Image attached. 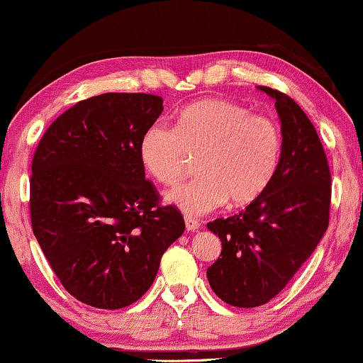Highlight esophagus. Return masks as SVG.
<instances>
[{
	"instance_id": "34e87169",
	"label": "esophagus",
	"mask_w": 363,
	"mask_h": 363,
	"mask_svg": "<svg viewBox=\"0 0 363 363\" xmlns=\"http://www.w3.org/2000/svg\"><path fill=\"white\" fill-rule=\"evenodd\" d=\"M185 227L188 232H196L200 228V222L199 220L191 218V216H185Z\"/></svg>"
}]
</instances>
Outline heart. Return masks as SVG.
I'll return each mask as SVG.
<instances>
[{
    "label": "heart",
    "mask_w": 363,
    "mask_h": 363,
    "mask_svg": "<svg viewBox=\"0 0 363 363\" xmlns=\"http://www.w3.org/2000/svg\"><path fill=\"white\" fill-rule=\"evenodd\" d=\"M201 152L193 180L167 193V200L190 216L230 203L257 200L274 180L280 162L281 133L274 120L252 115L240 103L210 98L186 106L177 126L150 125L140 140L145 170L163 185L183 177L188 153Z\"/></svg>",
    "instance_id": "heart-1"
}]
</instances>
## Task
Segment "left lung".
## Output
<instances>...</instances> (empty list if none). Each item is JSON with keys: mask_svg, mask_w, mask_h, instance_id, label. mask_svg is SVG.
<instances>
[{"mask_svg": "<svg viewBox=\"0 0 363 363\" xmlns=\"http://www.w3.org/2000/svg\"><path fill=\"white\" fill-rule=\"evenodd\" d=\"M281 152L274 180L240 213L210 222L222 253L208 267L211 290L240 308L265 305L308 260L328 227L330 170L317 130L302 108L277 89Z\"/></svg>", "mask_w": 363, "mask_h": 363, "instance_id": "obj_1", "label": "left lung"}]
</instances>
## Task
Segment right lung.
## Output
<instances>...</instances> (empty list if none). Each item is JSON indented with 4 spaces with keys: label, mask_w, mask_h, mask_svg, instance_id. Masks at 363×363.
<instances>
[{
    "label": "right lung",
    "mask_w": 363,
    "mask_h": 363,
    "mask_svg": "<svg viewBox=\"0 0 363 363\" xmlns=\"http://www.w3.org/2000/svg\"><path fill=\"white\" fill-rule=\"evenodd\" d=\"M163 111L147 93H103L69 108L40 140L31 163L33 233L61 284L96 308L128 307L185 232L140 158L145 130Z\"/></svg>",
    "instance_id": "obj_1"
}]
</instances>
